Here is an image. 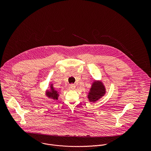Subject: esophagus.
I'll return each mask as SVG.
<instances>
[{
  "mask_svg": "<svg viewBox=\"0 0 151 151\" xmlns=\"http://www.w3.org/2000/svg\"><path fill=\"white\" fill-rule=\"evenodd\" d=\"M70 88H71L72 90H74V89H76V86H75V84H71V85H70Z\"/></svg>",
  "mask_w": 151,
  "mask_h": 151,
  "instance_id": "1",
  "label": "esophagus"
}]
</instances>
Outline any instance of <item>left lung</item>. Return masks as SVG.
<instances>
[{
  "label": "left lung",
  "mask_w": 151,
  "mask_h": 151,
  "mask_svg": "<svg viewBox=\"0 0 151 151\" xmlns=\"http://www.w3.org/2000/svg\"><path fill=\"white\" fill-rule=\"evenodd\" d=\"M105 92L106 89L103 85V83L99 81H95L92 84L90 91L88 93V98L90 102H95L103 96Z\"/></svg>",
  "instance_id": "1"
}]
</instances>
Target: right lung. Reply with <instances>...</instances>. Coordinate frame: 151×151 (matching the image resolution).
<instances>
[{
	"label": "right lung",
	"instance_id": "right-lung-1",
	"mask_svg": "<svg viewBox=\"0 0 151 151\" xmlns=\"http://www.w3.org/2000/svg\"><path fill=\"white\" fill-rule=\"evenodd\" d=\"M46 95L49 98H50L54 100H58V96H59V93L58 92L56 91L54 88L53 87V86H50V91H47L46 92Z\"/></svg>",
	"mask_w": 151,
	"mask_h": 151
}]
</instances>
